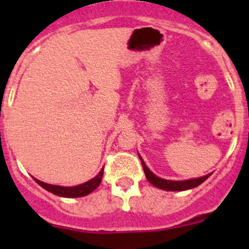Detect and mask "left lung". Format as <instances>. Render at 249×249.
<instances>
[{
    "label": "left lung",
    "mask_w": 249,
    "mask_h": 249,
    "mask_svg": "<svg viewBox=\"0 0 249 249\" xmlns=\"http://www.w3.org/2000/svg\"><path fill=\"white\" fill-rule=\"evenodd\" d=\"M141 161H142V166H143V171L145 173V177L147 179L152 183L154 187L160 188V189H164V190H171V192H180V190H188V189H192V188L197 187V185L201 184L202 182H205L208 177L211 176L210 175H206L203 177L200 178H194V179H188V180H167V179H162V178L158 177L155 176L154 173L152 171H149L147 166H145L144 161L142 160V158L140 157Z\"/></svg>",
    "instance_id": "1"
}]
</instances>
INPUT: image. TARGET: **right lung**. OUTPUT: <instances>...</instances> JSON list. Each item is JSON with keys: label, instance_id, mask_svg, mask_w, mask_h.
Returning <instances> with one entry per match:
<instances>
[{"label": "right lung", "instance_id": "1", "mask_svg": "<svg viewBox=\"0 0 249 249\" xmlns=\"http://www.w3.org/2000/svg\"><path fill=\"white\" fill-rule=\"evenodd\" d=\"M102 176H104V169L99 172V175H97L96 177L88 180L87 183L76 185V187H60V185H52V184H48V183H43L41 182V180L36 179V178H34V179L36 180L42 188H44V189L48 190L49 193H52V194L57 195V196L80 197V196H85V195L94 192V190L99 187L100 183H101Z\"/></svg>", "mask_w": 249, "mask_h": 249}]
</instances>
